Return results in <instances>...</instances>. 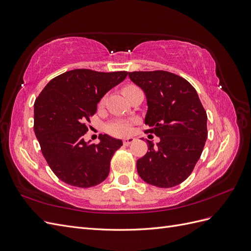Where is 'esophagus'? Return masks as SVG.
Returning a JSON list of instances; mask_svg holds the SVG:
<instances>
[{
    "mask_svg": "<svg viewBox=\"0 0 251 251\" xmlns=\"http://www.w3.org/2000/svg\"><path fill=\"white\" fill-rule=\"evenodd\" d=\"M134 138L133 137H128V138H126L124 141H123V143H124V146H130V144L132 143V142H134Z\"/></svg>",
    "mask_w": 251,
    "mask_h": 251,
    "instance_id": "obj_1",
    "label": "esophagus"
}]
</instances>
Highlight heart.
<instances>
[{"label":"heart","instance_id":"obj_1","mask_svg":"<svg viewBox=\"0 0 251 251\" xmlns=\"http://www.w3.org/2000/svg\"><path fill=\"white\" fill-rule=\"evenodd\" d=\"M138 87L130 85L124 88L123 92L125 95H126L130 91L137 89ZM131 126H132V121L127 120V119H116L112 121L111 124L108 125L107 130L110 134L114 136H119V137H123V136H126L130 134L131 132Z\"/></svg>","mask_w":251,"mask_h":251}]
</instances>
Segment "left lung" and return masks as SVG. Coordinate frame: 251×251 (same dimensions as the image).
<instances>
[{
  "instance_id": "obj_1",
  "label": "left lung",
  "mask_w": 251,
  "mask_h": 251,
  "mask_svg": "<svg viewBox=\"0 0 251 251\" xmlns=\"http://www.w3.org/2000/svg\"><path fill=\"white\" fill-rule=\"evenodd\" d=\"M128 77L146 93L144 119L160 142L137 160L140 178L151 185L169 188L192 174L207 138V115L195 88L183 77L168 71L128 72Z\"/></svg>"
}]
</instances>
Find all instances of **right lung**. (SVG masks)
Wrapping results in <instances>:
<instances>
[{
  "label": "right lung",
  "instance_id": "1",
  "mask_svg": "<svg viewBox=\"0 0 251 251\" xmlns=\"http://www.w3.org/2000/svg\"><path fill=\"white\" fill-rule=\"evenodd\" d=\"M126 75V71H67L51 79L35 100V136L50 169L65 183L87 188L108 177L111 159L123 141L103 134L100 143L89 144L83 136L97 103Z\"/></svg>",
  "mask_w": 251,
  "mask_h": 251
}]
</instances>
